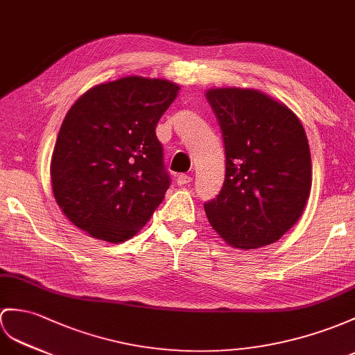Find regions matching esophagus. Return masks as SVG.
<instances>
[{"label": "esophagus", "instance_id": "obj_1", "mask_svg": "<svg viewBox=\"0 0 355 355\" xmlns=\"http://www.w3.org/2000/svg\"><path fill=\"white\" fill-rule=\"evenodd\" d=\"M176 182H178V185H180V187L189 185V184L193 182V178L189 176V175H179L178 179H176Z\"/></svg>", "mask_w": 355, "mask_h": 355}]
</instances>
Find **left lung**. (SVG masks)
Wrapping results in <instances>:
<instances>
[{"label": "left lung", "mask_w": 355, "mask_h": 355, "mask_svg": "<svg viewBox=\"0 0 355 355\" xmlns=\"http://www.w3.org/2000/svg\"><path fill=\"white\" fill-rule=\"evenodd\" d=\"M226 150L220 194L206 217L233 248L277 243L304 211L312 159L304 128L284 103L254 89L206 90Z\"/></svg>", "instance_id": "1"}]
</instances>
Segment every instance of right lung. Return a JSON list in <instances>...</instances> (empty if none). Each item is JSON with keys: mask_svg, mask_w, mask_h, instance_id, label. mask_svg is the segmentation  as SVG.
Wrapping results in <instances>:
<instances>
[{"mask_svg": "<svg viewBox=\"0 0 355 355\" xmlns=\"http://www.w3.org/2000/svg\"><path fill=\"white\" fill-rule=\"evenodd\" d=\"M180 87L131 75L81 94L51 158L55 202L92 238L120 244L150 220L170 185L155 129Z\"/></svg>", "mask_w": 355, "mask_h": 355, "instance_id": "obj_1", "label": "right lung"}]
</instances>
